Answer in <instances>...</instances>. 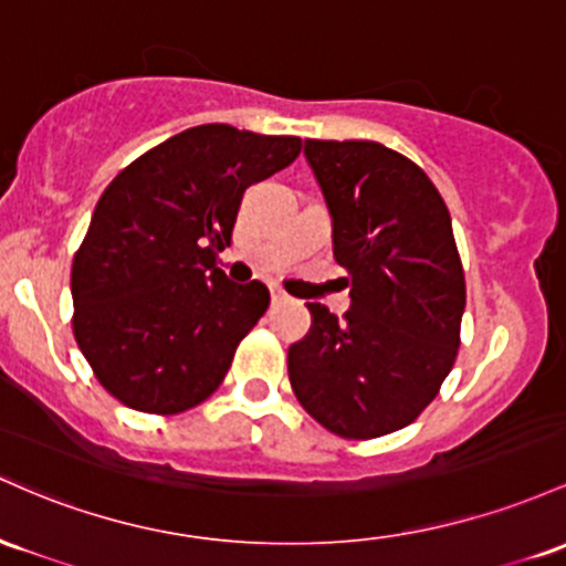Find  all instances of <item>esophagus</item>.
I'll return each instance as SVG.
<instances>
[{"mask_svg":"<svg viewBox=\"0 0 566 566\" xmlns=\"http://www.w3.org/2000/svg\"><path fill=\"white\" fill-rule=\"evenodd\" d=\"M270 296H272V304H283L289 296H285L283 289H277V285H270Z\"/></svg>","mask_w":566,"mask_h":566,"instance_id":"34e87169","label":"esophagus"}]
</instances>
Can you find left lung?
<instances>
[{"label": "left lung", "mask_w": 566, "mask_h": 566, "mask_svg": "<svg viewBox=\"0 0 566 566\" xmlns=\"http://www.w3.org/2000/svg\"><path fill=\"white\" fill-rule=\"evenodd\" d=\"M347 272L345 317L310 302L313 328L289 350V379L317 422L377 438L420 417L452 371L465 275L433 181L377 142H304Z\"/></svg>", "instance_id": "1"}]
</instances>
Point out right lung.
Instances as JSON below:
<instances>
[{
	"instance_id": "obj_1",
	"label": "right lung",
	"mask_w": 566,
	"mask_h": 566,
	"mask_svg": "<svg viewBox=\"0 0 566 566\" xmlns=\"http://www.w3.org/2000/svg\"><path fill=\"white\" fill-rule=\"evenodd\" d=\"M300 149L296 136L198 125L106 187L74 256L72 300L80 350L117 401L176 415L221 385L270 291L230 281L216 251L232 243L245 187Z\"/></svg>"
}]
</instances>
